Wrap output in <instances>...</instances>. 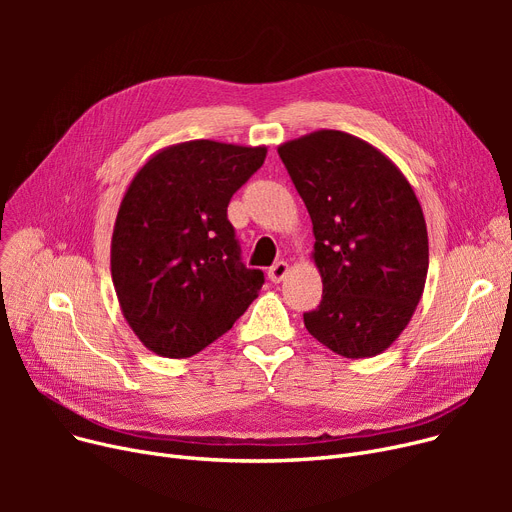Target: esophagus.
I'll return each instance as SVG.
<instances>
[{
    "label": "esophagus",
    "mask_w": 512,
    "mask_h": 512,
    "mask_svg": "<svg viewBox=\"0 0 512 512\" xmlns=\"http://www.w3.org/2000/svg\"><path fill=\"white\" fill-rule=\"evenodd\" d=\"M288 272H290V265L286 261H278V263H274L270 267V272H267V276H270V280L274 284H278V282H282L288 276Z\"/></svg>",
    "instance_id": "1"
}]
</instances>
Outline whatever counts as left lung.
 <instances>
[{
  "label": "left lung",
  "instance_id": "obj_1",
  "mask_svg": "<svg viewBox=\"0 0 512 512\" xmlns=\"http://www.w3.org/2000/svg\"><path fill=\"white\" fill-rule=\"evenodd\" d=\"M278 153L311 215L324 297L305 328L346 359L384 353L409 326L429 267L423 209L390 157L342 130H315Z\"/></svg>",
  "mask_w": 512,
  "mask_h": 512
}]
</instances>
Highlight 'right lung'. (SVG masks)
<instances>
[{"label": "right lung", "mask_w": 512, "mask_h": 512, "mask_svg": "<svg viewBox=\"0 0 512 512\" xmlns=\"http://www.w3.org/2000/svg\"><path fill=\"white\" fill-rule=\"evenodd\" d=\"M265 153V145L184 141L153 153L132 176L110 263L126 324L151 353L197 355L257 299L263 272L240 263L226 211Z\"/></svg>", "instance_id": "add662e5"}]
</instances>
